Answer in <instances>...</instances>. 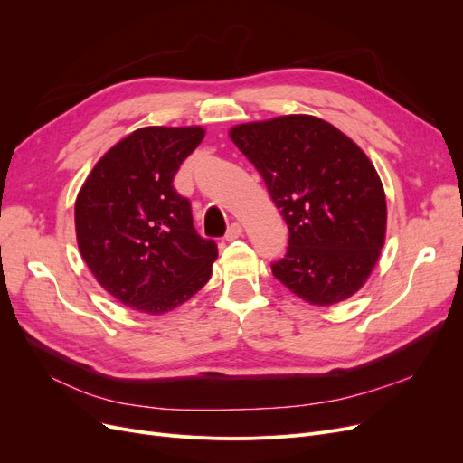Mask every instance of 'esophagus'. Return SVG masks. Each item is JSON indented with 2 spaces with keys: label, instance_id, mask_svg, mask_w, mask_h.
<instances>
[{
  "label": "esophagus",
  "instance_id": "34e87169",
  "mask_svg": "<svg viewBox=\"0 0 463 463\" xmlns=\"http://www.w3.org/2000/svg\"><path fill=\"white\" fill-rule=\"evenodd\" d=\"M241 235H243V228H241V224L233 222V224L228 228V232H226V241H235V239H239Z\"/></svg>",
  "mask_w": 463,
  "mask_h": 463
}]
</instances>
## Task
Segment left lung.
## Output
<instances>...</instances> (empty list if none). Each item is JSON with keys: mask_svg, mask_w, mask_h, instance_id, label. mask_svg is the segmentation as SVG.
<instances>
[{"mask_svg": "<svg viewBox=\"0 0 463 463\" xmlns=\"http://www.w3.org/2000/svg\"><path fill=\"white\" fill-rule=\"evenodd\" d=\"M230 137L288 224V252L273 263V275L318 307L356 294L386 237V195L365 152L311 115L239 124Z\"/></svg>", "mask_w": 463, "mask_h": 463, "instance_id": "8db88e82", "label": "left lung"}]
</instances>
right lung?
I'll return each instance as SVG.
<instances>
[{"label": "right lung", "mask_w": 463, "mask_h": 463, "mask_svg": "<svg viewBox=\"0 0 463 463\" xmlns=\"http://www.w3.org/2000/svg\"><path fill=\"white\" fill-rule=\"evenodd\" d=\"M203 137L200 126L139 128L103 154L79 190L80 256L129 309L164 315L211 279L216 243L197 235L190 202L173 188Z\"/></svg>", "instance_id": "1"}]
</instances>
